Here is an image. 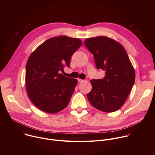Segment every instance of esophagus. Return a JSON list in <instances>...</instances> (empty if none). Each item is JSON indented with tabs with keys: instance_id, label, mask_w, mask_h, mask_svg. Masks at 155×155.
<instances>
[{
	"instance_id": "obj_1",
	"label": "esophagus",
	"mask_w": 155,
	"mask_h": 155,
	"mask_svg": "<svg viewBox=\"0 0 155 155\" xmlns=\"http://www.w3.org/2000/svg\"><path fill=\"white\" fill-rule=\"evenodd\" d=\"M78 81L79 82V83H82V82H83L84 81V80H82V79H80V78H78Z\"/></svg>"
}]
</instances>
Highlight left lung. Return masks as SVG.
Listing matches in <instances>:
<instances>
[{"label":"left lung","mask_w":155,"mask_h":155,"mask_svg":"<svg viewBox=\"0 0 155 155\" xmlns=\"http://www.w3.org/2000/svg\"><path fill=\"white\" fill-rule=\"evenodd\" d=\"M84 45L94 56L96 68L105 71L102 79H92L87 94L90 104L101 111L114 112L125 103L135 82V71L128 55L115 40L99 36L86 38Z\"/></svg>","instance_id":"obj_1"}]
</instances>
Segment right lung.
<instances>
[{"label": "right lung", "mask_w": 155, "mask_h": 155, "mask_svg": "<svg viewBox=\"0 0 155 155\" xmlns=\"http://www.w3.org/2000/svg\"><path fill=\"white\" fill-rule=\"evenodd\" d=\"M81 44L78 38L53 37L30 55L26 68V87L32 102L42 111L55 114L69 103L78 81L59 72L65 66L69 68L72 54Z\"/></svg>", "instance_id": "add662e5"}]
</instances>
